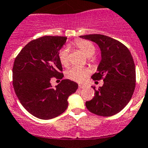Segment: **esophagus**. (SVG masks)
I'll list each match as a JSON object with an SVG mask.
<instances>
[{
	"mask_svg": "<svg viewBox=\"0 0 148 148\" xmlns=\"http://www.w3.org/2000/svg\"><path fill=\"white\" fill-rule=\"evenodd\" d=\"M78 87H79V89H83V88H84V86L83 84H79Z\"/></svg>",
	"mask_w": 148,
	"mask_h": 148,
	"instance_id": "34e87169",
	"label": "esophagus"
}]
</instances>
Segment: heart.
Wrapping results in <instances>:
<instances>
[{
	"label": "heart",
	"instance_id": "obj_1",
	"mask_svg": "<svg viewBox=\"0 0 148 148\" xmlns=\"http://www.w3.org/2000/svg\"><path fill=\"white\" fill-rule=\"evenodd\" d=\"M75 45L87 57H90L95 52V47L92 42L87 40H77L75 42ZM70 51L67 47H64L59 53V60L62 66L67 67L70 65V58H69ZM90 74V70L88 68L73 67L68 70L66 73V76L68 79L73 81L81 83L85 81Z\"/></svg>",
	"mask_w": 148,
	"mask_h": 148
}]
</instances>
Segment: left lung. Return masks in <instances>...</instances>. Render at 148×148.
Listing matches in <instances>:
<instances>
[{"instance_id": "left-lung-1", "label": "left lung", "mask_w": 148, "mask_h": 148, "mask_svg": "<svg viewBox=\"0 0 148 148\" xmlns=\"http://www.w3.org/2000/svg\"><path fill=\"white\" fill-rule=\"evenodd\" d=\"M80 37L97 43L102 59L91 78L103 80V85L96 90L86 107L95 114L110 116L119 113L128 103L136 86V70L131 52L126 46L103 34H89Z\"/></svg>"}]
</instances>
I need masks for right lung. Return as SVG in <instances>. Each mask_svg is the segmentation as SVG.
<instances>
[{
  "instance_id": "1",
  "label": "right lung",
  "mask_w": 148,
  "mask_h": 148,
  "mask_svg": "<svg viewBox=\"0 0 148 148\" xmlns=\"http://www.w3.org/2000/svg\"><path fill=\"white\" fill-rule=\"evenodd\" d=\"M66 36H44L29 42L14 59L12 84L22 106L34 116L49 120L63 113L67 98L75 92L78 84L63 79L53 88L51 80L62 79L59 51Z\"/></svg>"
}]
</instances>
